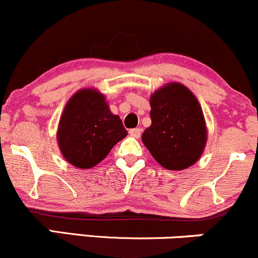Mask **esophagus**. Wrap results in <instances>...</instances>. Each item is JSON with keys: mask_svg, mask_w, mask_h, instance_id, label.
I'll list each match as a JSON object with an SVG mask.
<instances>
[{"mask_svg": "<svg viewBox=\"0 0 258 258\" xmlns=\"http://www.w3.org/2000/svg\"><path fill=\"white\" fill-rule=\"evenodd\" d=\"M129 134L132 135V137L139 139V138H140V135H141V129H140V128L130 129V130H129Z\"/></svg>", "mask_w": 258, "mask_h": 258, "instance_id": "esophagus-1", "label": "esophagus"}]
</instances>
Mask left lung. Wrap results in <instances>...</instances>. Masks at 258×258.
<instances>
[{
  "instance_id": "left-lung-1",
  "label": "left lung",
  "mask_w": 258,
  "mask_h": 258,
  "mask_svg": "<svg viewBox=\"0 0 258 258\" xmlns=\"http://www.w3.org/2000/svg\"><path fill=\"white\" fill-rule=\"evenodd\" d=\"M151 125L141 140L162 167L181 170L192 166L205 149L207 132L199 101L189 89L168 84L151 96Z\"/></svg>"
}]
</instances>
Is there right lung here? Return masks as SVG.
<instances>
[{
	"instance_id": "obj_1",
	"label": "right lung",
	"mask_w": 258,
	"mask_h": 258,
	"mask_svg": "<svg viewBox=\"0 0 258 258\" xmlns=\"http://www.w3.org/2000/svg\"><path fill=\"white\" fill-rule=\"evenodd\" d=\"M126 134L123 121L111 113L103 95L85 89L66 105L57 139L66 160L86 169L100 163Z\"/></svg>"
}]
</instances>
